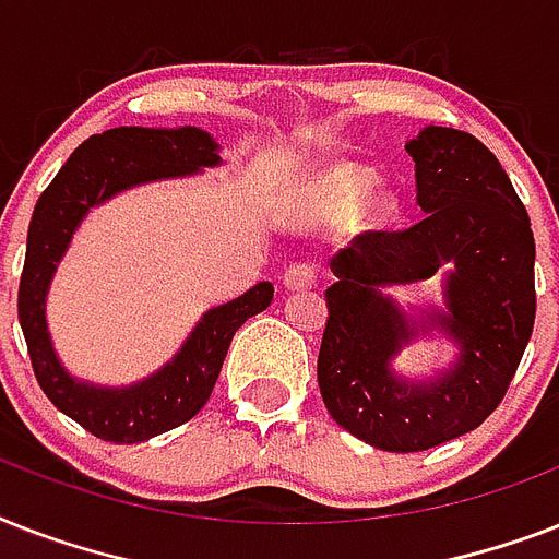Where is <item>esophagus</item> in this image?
I'll return each instance as SVG.
<instances>
[{"label":"esophagus","mask_w":559,"mask_h":559,"mask_svg":"<svg viewBox=\"0 0 559 559\" xmlns=\"http://www.w3.org/2000/svg\"><path fill=\"white\" fill-rule=\"evenodd\" d=\"M316 284V270L310 263H289L284 270V287L287 289H310Z\"/></svg>","instance_id":"obj_1"}]
</instances>
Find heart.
<instances>
[{"instance_id":"b5f03b06","label":"heart","mask_w":559,"mask_h":559,"mask_svg":"<svg viewBox=\"0 0 559 559\" xmlns=\"http://www.w3.org/2000/svg\"><path fill=\"white\" fill-rule=\"evenodd\" d=\"M377 186V174L366 165H354V162H342V165H333L319 177L316 182V197L322 205L333 211H348L357 209L368 200V193ZM373 214H389L391 200L385 193H377L371 200Z\"/></svg>"}]
</instances>
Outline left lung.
<instances>
[{"label":"left lung","instance_id":"left-lung-1","mask_svg":"<svg viewBox=\"0 0 559 559\" xmlns=\"http://www.w3.org/2000/svg\"><path fill=\"white\" fill-rule=\"evenodd\" d=\"M424 217L359 235L331 258L319 389L331 417L385 452L473 432L502 403L534 331V231L499 159L469 133L424 127L406 142ZM442 278V301L400 306L389 288ZM447 338L453 359L408 378L393 359Z\"/></svg>","mask_w":559,"mask_h":559}]
</instances>
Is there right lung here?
Returning a JSON list of instances; mask_svg holds the SVG:
<instances>
[{
  "mask_svg": "<svg viewBox=\"0 0 559 559\" xmlns=\"http://www.w3.org/2000/svg\"><path fill=\"white\" fill-rule=\"evenodd\" d=\"M219 165L217 139L200 127H116L86 139L34 205L16 301L22 333L39 389L95 438L139 443L191 420L211 397L237 328L270 307L275 287L258 281L243 296L205 310L177 354L142 380L98 385L74 377L51 342L46 301L57 263L92 209L130 188L193 177Z\"/></svg>",
  "mask_w": 559,
  "mask_h": 559,
  "instance_id": "add662e5",
  "label": "right lung"
}]
</instances>
